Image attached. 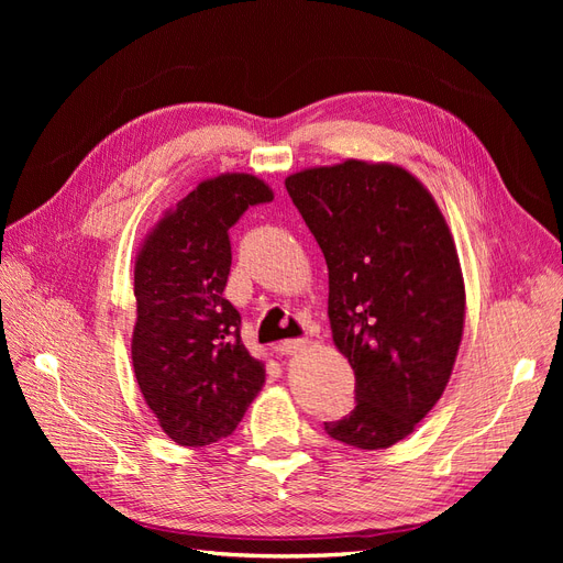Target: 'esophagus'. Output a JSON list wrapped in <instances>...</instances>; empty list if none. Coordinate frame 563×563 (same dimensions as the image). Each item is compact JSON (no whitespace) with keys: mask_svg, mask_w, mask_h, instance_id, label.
<instances>
[{"mask_svg":"<svg viewBox=\"0 0 563 563\" xmlns=\"http://www.w3.org/2000/svg\"><path fill=\"white\" fill-rule=\"evenodd\" d=\"M305 347H308V340H302V338H286L279 343L282 354H296V352H302Z\"/></svg>","mask_w":563,"mask_h":563,"instance_id":"obj_1","label":"esophagus"}]
</instances>
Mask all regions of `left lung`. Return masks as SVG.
<instances>
[{
	"label": "left lung",
	"instance_id": "obj_1",
	"mask_svg": "<svg viewBox=\"0 0 563 563\" xmlns=\"http://www.w3.org/2000/svg\"><path fill=\"white\" fill-rule=\"evenodd\" d=\"M329 265V321L354 371V408L323 430L354 449L411 434L444 391L465 286L444 216L399 166L345 164L286 178Z\"/></svg>",
	"mask_w": 563,
	"mask_h": 563
}]
</instances>
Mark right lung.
<instances>
[{
	"mask_svg": "<svg viewBox=\"0 0 563 563\" xmlns=\"http://www.w3.org/2000/svg\"><path fill=\"white\" fill-rule=\"evenodd\" d=\"M267 201L272 190L255 176L203 180L147 236L135 261V380L180 446L230 437L265 383L263 364L242 343V317L223 291L230 228Z\"/></svg>",
	"mask_w": 563,
	"mask_h": 563,
	"instance_id": "1",
	"label": "right lung"
}]
</instances>
